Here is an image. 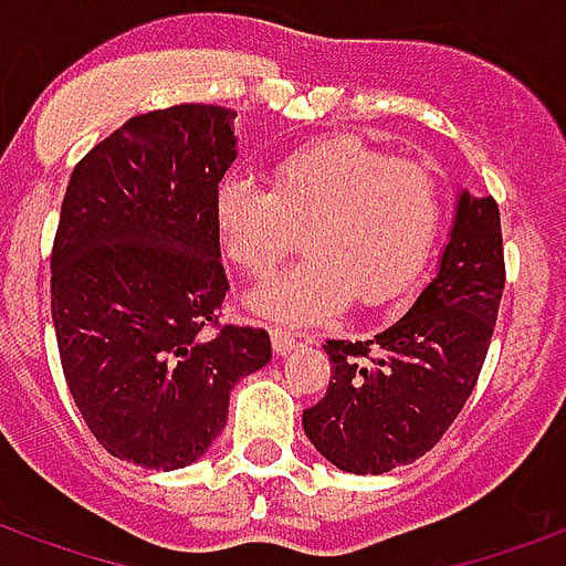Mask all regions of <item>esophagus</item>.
<instances>
[{"mask_svg":"<svg viewBox=\"0 0 566 566\" xmlns=\"http://www.w3.org/2000/svg\"><path fill=\"white\" fill-rule=\"evenodd\" d=\"M300 347V340L293 338L291 332L284 329H273V350L275 356H287V353H293Z\"/></svg>","mask_w":566,"mask_h":566,"instance_id":"1","label":"esophagus"}]
</instances>
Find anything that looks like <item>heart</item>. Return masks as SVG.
Returning a JSON list of instances; mask_svg holds the SVG:
<instances>
[{"instance_id":"1","label":"heart","mask_w":566,"mask_h":566,"mask_svg":"<svg viewBox=\"0 0 566 566\" xmlns=\"http://www.w3.org/2000/svg\"><path fill=\"white\" fill-rule=\"evenodd\" d=\"M442 196L427 168L359 139L296 148L273 168V189L228 175L213 228L231 264L266 279L308 231V261L245 300L261 321L312 326L356 296L382 308L416 287L437 245Z\"/></svg>"}]
</instances>
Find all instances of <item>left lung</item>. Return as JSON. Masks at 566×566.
Returning <instances> with one entry per match:
<instances>
[{
    "label": "left lung",
    "instance_id": "left-lung-1",
    "mask_svg": "<svg viewBox=\"0 0 566 566\" xmlns=\"http://www.w3.org/2000/svg\"><path fill=\"white\" fill-rule=\"evenodd\" d=\"M502 291L499 205L463 189L437 275L409 312L368 340H326L332 382L302 412L312 446L353 474H382L424 457L472 395Z\"/></svg>",
    "mask_w": 566,
    "mask_h": 566
}]
</instances>
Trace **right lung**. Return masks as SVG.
<instances>
[{
    "instance_id": "right-lung-1",
    "label": "right lung",
    "mask_w": 566,
    "mask_h": 566,
    "mask_svg": "<svg viewBox=\"0 0 566 566\" xmlns=\"http://www.w3.org/2000/svg\"><path fill=\"white\" fill-rule=\"evenodd\" d=\"M237 112L180 103L136 115L73 168L53 243V326L85 424L154 472L196 463L226 430L237 379L270 335L216 326L228 279L213 196L237 159Z\"/></svg>"
}]
</instances>
